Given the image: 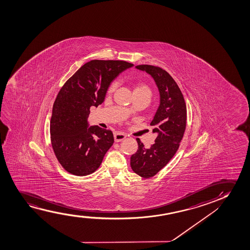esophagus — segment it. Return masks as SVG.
Here are the masks:
<instances>
[{"label":"esophagus","instance_id":"34e87169","mask_svg":"<svg viewBox=\"0 0 250 250\" xmlns=\"http://www.w3.org/2000/svg\"><path fill=\"white\" fill-rule=\"evenodd\" d=\"M125 137H126V135L122 133V132H117V133L114 134V140H115V142H117V143L124 140Z\"/></svg>","mask_w":250,"mask_h":250}]
</instances>
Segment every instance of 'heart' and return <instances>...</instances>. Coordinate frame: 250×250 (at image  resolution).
Returning <instances> with one entry per match:
<instances>
[{"instance_id":"b5f03b06","label":"heart","mask_w":250,"mask_h":250,"mask_svg":"<svg viewBox=\"0 0 250 250\" xmlns=\"http://www.w3.org/2000/svg\"><path fill=\"white\" fill-rule=\"evenodd\" d=\"M116 83H111L109 87H108V89H107V93H113L114 89H116ZM133 95L134 96H140L147 97V99L150 101L152 91H151V89L148 86L146 85V84H143V83H139L134 88Z\"/></svg>"}]
</instances>
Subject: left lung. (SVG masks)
<instances>
[{
	"label": "left lung",
	"instance_id": "1",
	"mask_svg": "<svg viewBox=\"0 0 250 250\" xmlns=\"http://www.w3.org/2000/svg\"><path fill=\"white\" fill-rule=\"evenodd\" d=\"M136 68L153 78L160 94V104L150 123L153 132L157 134L154 144L147 148L137 138L138 149L130 156L134 172L148 178L164 167L178 150L186 127L187 110L181 90L167 72L150 65Z\"/></svg>",
	"mask_w": 250,
	"mask_h": 250
}]
</instances>
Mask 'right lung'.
Segmentation results:
<instances>
[{"mask_svg": "<svg viewBox=\"0 0 250 250\" xmlns=\"http://www.w3.org/2000/svg\"><path fill=\"white\" fill-rule=\"evenodd\" d=\"M133 65L124 61L93 60L81 66L59 91L50 120L52 147L70 173H92L113 145L111 130L89 126V108L102 104L111 83Z\"/></svg>", "mask_w": 250, "mask_h": 250, "instance_id": "1", "label": "right lung"}]
</instances>
